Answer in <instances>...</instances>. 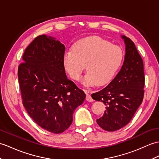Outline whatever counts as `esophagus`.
<instances>
[{"label": "esophagus", "instance_id": "obj_1", "mask_svg": "<svg viewBox=\"0 0 159 159\" xmlns=\"http://www.w3.org/2000/svg\"><path fill=\"white\" fill-rule=\"evenodd\" d=\"M88 93V92H87ZM86 100L87 101V102H92L93 101V98H91V95H89V94H88V93H87V96H86Z\"/></svg>", "mask_w": 159, "mask_h": 159}]
</instances>
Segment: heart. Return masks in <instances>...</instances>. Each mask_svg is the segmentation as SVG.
<instances>
[{
  "label": "heart",
  "mask_w": 159,
  "mask_h": 159,
  "mask_svg": "<svg viewBox=\"0 0 159 159\" xmlns=\"http://www.w3.org/2000/svg\"><path fill=\"white\" fill-rule=\"evenodd\" d=\"M123 59L120 47L99 36H91L76 43L72 49L66 51L63 64L72 79L80 80L86 68L87 72L83 79L84 85L103 86L113 79Z\"/></svg>",
  "instance_id": "heart-1"
}]
</instances>
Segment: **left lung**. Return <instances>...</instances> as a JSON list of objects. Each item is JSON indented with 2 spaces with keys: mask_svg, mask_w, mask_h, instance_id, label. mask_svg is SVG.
Listing matches in <instances>:
<instances>
[{
  "mask_svg": "<svg viewBox=\"0 0 159 159\" xmlns=\"http://www.w3.org/2000/svg\"><path fill=\"white\" fill-rule=\"evenodd\" d=\"M121 38L125 45V55L120 70L108 86L91 95L94 100L106 106L104 115L97 123L107 131H117L129 123L144 93L142 59L131 39L123 35Z\"/></svg>",
  "mask_w": 159,
  "mask_h": 159,
  "instance_id": "obj_1",
  "label": "left lung"
}]
</instances>
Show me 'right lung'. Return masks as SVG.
Listing matches in <instances>:
<instances>
[{
  "mask_svg": "<svg viewBox=\"0 0 159 159\" xmlns=\"http://www.w3.org/2000/svg\"><path fill=\"white\" fill-rule=\"evenodd\" d=\"M64 52L58 40L39 36L25 49L18 68L24 108L39 126L53 134L70 126L74 112L86 97L66 75Z\"/></svg>",
  "mask_w": 159,
  "mask_h": 159,
  "instance_id": "right-lung-1",
  "label": "right lung"
}]
</instances>
